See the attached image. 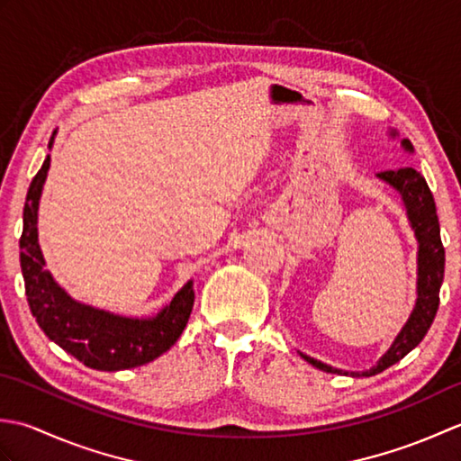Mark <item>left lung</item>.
I'll return each instance as SVG.
<instances>
[{"mask_svg":"<svg viewBox=\"0 0 461 461\" xmlns=\"http://www.w3.org/2000/svg\"><path fill=\"white\" fill-rule=\"evenodd\" d=\"M394 134V132H393ZM402 146L406 150L412 152V144L410 140H402ZM378 178L388 182L393 188H396L402 195L408 220L412 223V230L418 238V299L416 307L410 315L404 329L400 330V335L393 342V347L382 357L376 366L365 372H350V376H375L378 372L386 370L388 366L396 365L398 360H402L410 350L416 348L422 339L426 337L428 329L432 327L434 317L439 307V287L444 281V263H446V251L442 246V238H439V221L436 213V202L434 195L429 192L424 176L414 168H398V170H384L378 172ZM301 357L305 358L309 365L322 372H332V375H348L339 368H332L325 362L311 358L307 355Z\"/></svg>","mask_w":461,"mask_h":461,"instance_id":"1","label":"left lung"}]
</instances>
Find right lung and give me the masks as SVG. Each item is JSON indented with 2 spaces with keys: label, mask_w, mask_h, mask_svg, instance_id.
Here are the masks:
<instances>
[{
  "label": "right lung",
  "mask_w": 461,
  "mask_h": 461,
  "mask_svg": "<svg viewBox=\"0 0 461 461\" xmlns=\"http://www.w3.org/2000/svg\"><path fill=\"white\" fill-rule=\"evenodd\" d=\"M53 136L49 140V149ZM49 170V156L27 190L19 259L25 295L37 325L59 347L95 370H126L164 355L180 339L194 307L192 281L152 319H126L73 301L45 269L37 241V208Z\"/></svg>",
  "instance_id": "add662e5"
}]
</instances>
